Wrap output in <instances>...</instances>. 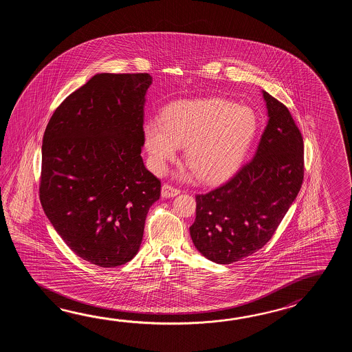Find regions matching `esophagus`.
<instances>
[{"instance_id":"esophagus-1","label":"esophagus","mask_w":352,"mask_h":352,"mask_svg":"<svg viewBox=\"0 0 352 352\" xmlns=\"http://www.w3.org/2000/svg\"><path fill=\"white\" fill-rule=\"evenodd\" d=\"M179 194V188H175V187L171 186V185H168V184H165L162 188H161V196L162 197H173V196H177Z\"/></svg>"}]
</instances>
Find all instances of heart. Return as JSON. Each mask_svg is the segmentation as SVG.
<instances>
[{
    "mask_svg": "<svg viewBox=\"0 0 352 352\" xmlns=\"http://www.w3.org/2000/svg\"><path fill=\"white\" fill-rule=\"evenodd\" d=\"M256 116L245 105L223 99L179 100L166 108L161 122L146 123L143 135L151 167L162 173L185 146V162L205 182L230 177L247 157Z\"/></svg>",
    "mask_w": 352,
    "mask_h": 352,
    "instance_id": "heart-1",
    "label": "heart"
}]
</instances>
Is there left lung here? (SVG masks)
Wrapping results in <instances>:
<instances>
[{"instance_id": "obj_1", "label": "left lung", "mask_w": 352, "mask_h": 352, "mask_svg": "<svg viewBox=\"0 0 352 352\" xmlns=\"http://www.w3.org/2000/svg\"><path fill=\"white\" fill-rule=\"evenodd\" d=\"M262 93L268 123L254 156L224 185L196 195L190 235L195 248L217 264L238 262L264 247L302 186V135L288 108Z\"/></svg>"}]
</instances>
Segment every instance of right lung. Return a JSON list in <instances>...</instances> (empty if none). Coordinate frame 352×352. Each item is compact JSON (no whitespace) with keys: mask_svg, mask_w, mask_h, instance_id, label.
<instances>
[{"mask_svg":"<svg viewBox=\"0 0 352 352\" xmlns=\"http://www.w3.org/2000/svg\"><path fill=\"white\" fill-rule=\"evenodd\" d=\"M150 74L102 73L56 108L43 140L40 201L75 254L112 268L133 259L161 182L144 167Z\"/></svg>","mask_w":352,"mask_h":352,"instance_id":"add662e5","label":"right lung"}]
</instances>
